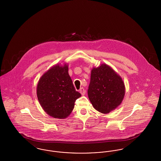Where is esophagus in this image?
Instances as JSON below:
<instances>
[{
    "mask_svg": "<svg viewBox=\"0 0 161 161\" xmlns=\"http://www.w3.org/2000/svg\"><path fill=\"white\" fill-rule=\"evenodd\" d=\"M80 92L81 93V94L82 95H84L85 93H86V91L84 90V89L83 87H81V88H80Z\"/></svg>",
    "mask_w": 161,
    "mask_h": 161,
    "instance_id": "obj_1",
    "label": "esophagus"
}]
</instances>
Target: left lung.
<instances>
[{"label": "left lung", "instance_id": "obj_1", "mask_svg": "<svg viewBox=\"0 0 161 161\" xmlns=\"http://www.w3.org/2000/svg\"><path fill=\"white\" fill-rule=\"evenodd\" d=\"M87 93L97 110L108 114L121 103L125 87L121 78L108 65L103 64L92 69Z\"/></svg>", "mask_w": 161, "mask_h": 161}]
</instances>
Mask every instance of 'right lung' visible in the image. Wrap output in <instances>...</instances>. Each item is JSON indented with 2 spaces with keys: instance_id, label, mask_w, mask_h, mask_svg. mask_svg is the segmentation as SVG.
<instances>
[{
  "instance_id": "right-lung-1",
  "label": "right lung",
  "mask_w": 161,
  "mask_h": 161,
  "mask_svg": "<svg viewBox=\"0 0 161 161\" xmlns=\"http://www.w3.org/2000/svg\"><path fill=\"white\" fill-rule=\"evenodd\" d=\"M39 103L51 116L63 119L74 109L81 95L76 91L68 74V66H55L41 77L37 88Z\"/></svg>"
}]
</instances>
